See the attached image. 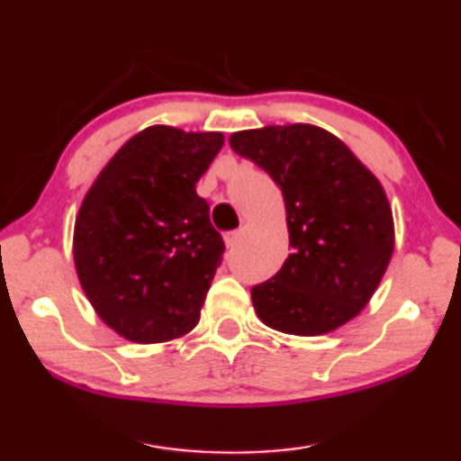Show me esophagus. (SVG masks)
Masks as SVG:
<instances>
[{
  "label": "esophagus",
  "instance_id": "obj_1",
  "mask_svg": "<svg viewBox=\"0 0 461 461\" xmlns=\"http://www.w3.org/2000/svg\"><path fill=\"white\" fill-rule=\"evenodd\" d=\"M244 238V230H233L225 233V244H228V249H233V246H238L242 242Z\"/></svg>",
  "mask_w": 461,
  "mask_h": 461
}]
</instances>
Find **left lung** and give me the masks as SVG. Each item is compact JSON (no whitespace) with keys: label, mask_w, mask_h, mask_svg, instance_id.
Instances as JSON below:
<instances>
[{"label":"left lung","mask_w":461,"mask_h":461,"mask_svg":"<svg viewBox=\"0 0 461 461\" xmlns=\"http://www.w3.org/2000/svg\"><path fill=\"white\" fill-rule=\"evenodd\" d=\"M231 150L282 187L290 252L271 280L252 286L265 326L317 336L345 326L369 303L394 249L384 187L326 129L269 125L231 133Z\"/></svg>","instance_id":"left-lung-1"}]
</instances>
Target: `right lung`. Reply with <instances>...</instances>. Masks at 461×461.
Segmentation results:
<instances>
[{
    "mask_svg": "<svg viewBox=\"0 0 461 461\" xmlns=\"http://www.w3.org/2000/svg\"><path fill=\"white\" fill-rule=\"evenodd\" d=\"M223 133L154 125L102 168L75 221L77 276L102 321L122 339H181L200 320L225 250L196 184Z\"/></svg>",
    "mask_w": 461,
    "mask_h": 461,
    "instance_id": "add662e5",
    "label": "right lung"
}]
</instances>
